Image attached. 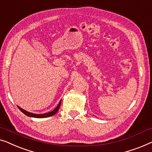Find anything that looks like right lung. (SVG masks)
I'll return each mask as SVG.
<instances>
[{"mask_svg": "<svg viewBox=\"0 0 152 152\" xmlns=\"http://www.w3.org/2000/svg\"><path fill=\"white\" fill-rule=\"evenodd\" d=\"M61 100L60 101V102L58 104V106L56 107L54 110L52 111V112H48V113H45V114H32V113H30V112H27V111H25L24 110H23L22 108H20V107H18L19 110H20L21 112H22L23 114L27 115V116H28L29 117H34V118H46V117H49V116H52L53 115L56 114L57 113L58 111L59 110V107H60V105H61Z\"/></svg>", "mask_w": 152, "mask_h": 152, "instance_id": "right-lung-1", "label": "right lung"}]
</instances>
